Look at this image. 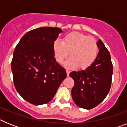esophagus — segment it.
<instances>
[{"instance_id":"obj_1","label":"esophagus","mask_w":127,"mask_h":127,"mask_svg":"<svg viewBox=\"0 0 127 127\" xmlns=\"http://www.w3.org/2000/svg\"><path fill=\"white\" fill-rule=\"evenodd\" d=\"M70 70H66V72H67V76H69V74H70Z\"/></svg>"}]
</instances>
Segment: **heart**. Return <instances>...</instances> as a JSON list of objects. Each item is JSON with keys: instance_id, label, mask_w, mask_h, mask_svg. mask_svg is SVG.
Listing matches in <instances>:
<instances>
[{"instance_id": "obj_1", "label": "heart", "mask_w": 127, "mask_h": 127, "mask_svg": "<svg viewBox=\"0 0 127 127\" xmlns=\"http://www.w3.org/2000/svg\"><path fill=\"white\" fill-rule=\"evenodd\" d=\"M53 51L56 60L60 64H62L69 55L70 58L64 64L68 69L77 67L79 69H86L96 60L98 48L94 37L73 32L66 35L62 42L54 41Z\"/></svg>"}]
</instances>
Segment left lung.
Wrapping results in <instances>:
<instances>
[{
  "mask_svg": "<svg viewBox=\"0 0 127 127\" xmlns=\"http://www.w3.org/2000/svg\"><path fill=\"white\" fill-rule=\"evenodd\" d=\"M99 51L97 58L88 68L72 71L69 76L74 81L71 94L79 107L91 109L103 101L110 90L113 64L110 53L102 41H97Z\"/></svg>",
  "mask_w": 127,
  "mask_h": 127,
  "instance_id": "obj_1",
  "label": "left lung"
}]
</instances>
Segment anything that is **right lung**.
<instances>
[{
  "label": "right lung",
  "mask_w": 127,
  "mask_h": 127,
  "mask_svg": "<svg viewBox=\"0 0 127 127\" xmlns=\"http://www.w3.org/2000/svg\"><path fill=\"white\" fill-rule=\"evenodd\" d=\"M62 32L58 28H38L26 33L15 48L11 62L14 86L33 105L51 100L67 76L53 51V42Z\"/></svg>",
  "instance_id": "right-lung-1"
}]
</instances>
